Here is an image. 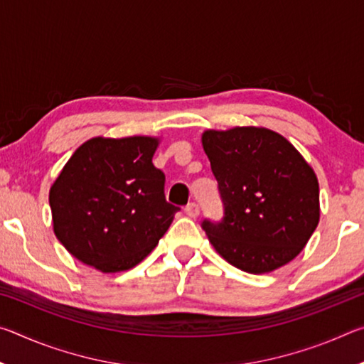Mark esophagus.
<instances>
[{"instance_id":"34e87169","label":"esophagus","mask_w":364,"mask_h":364,"mask_svg":"<svg viewBox=\"0 0 364 364\" xmlns=\"http://www.w3.org/2000/svg\"><path fill=\"white\" fill-rule=\"evenodd\" d=\"M184 212H186L188 217L196 218L197 215H199V205H197L196 202H189V204L186 205V208H184Z\"/></svg>"}]
</instances>
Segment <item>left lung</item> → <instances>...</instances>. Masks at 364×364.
Here are the masks:
<instances>
[{"label":"left lung","instance_id":"1","mask_svg":"<svg viewBox=\"0 0 364 364\" xmlns=\"http://www.w3.org/2000/svg\"><path fill=\"white\" fill-rule=\"evenodd\" d=\"M202 146L223 202V218L202 221L215 250L254 274L294 260L319 221L318 178L300 152L255 127L208 130Z\"/></svg>","mask_w":364,"mask_h":364}]
</instances>
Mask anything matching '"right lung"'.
I'll use <instances>...</instances> for the list:
<instances>
[{
  "mask_svg": "<svg viewBox=\"0 0 364 364\" xmlns=\"http://www.w3.org/2000/svg\"><path fill=\"white\" fill-rule=\"evenodd\" d=\"M159 139L93 138L72 154L49 191L60 244L102 273L143 260L180 207L165 199V175L154 167Z\"/></svg>",
  "mask_w": 364,
  "mask_h": 364,
  "instance_id": "obj_1",
  "label": "right lung"
}]
</instances>
